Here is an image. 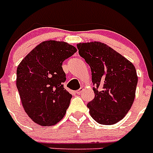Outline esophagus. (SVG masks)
Masks as SVG:
<instances>
[{"label":"esophagus","mask_w":153,"mask_h":153,"mask_svg":"<svg viewBox=\"0 0 153 153\" xmlns=\"http://www.w3.org/2000/svg\"><path fill=\"white\" fill-rule=\"evenodd\" d=\"M83 87H80V88H79L77 91L76 92V93L77 95H80L81 93H82V91H83Z\"/></svg>","instance_id":"1"}]
</instances>
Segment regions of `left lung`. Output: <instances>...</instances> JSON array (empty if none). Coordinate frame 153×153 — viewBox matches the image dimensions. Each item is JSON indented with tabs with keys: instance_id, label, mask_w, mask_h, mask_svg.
Listing matches in <instances>:
<instances>
[{
	"instance_id": "1",
	"label": "left lung",
	"mask_w": 153,
	"mask_h": 153,
	"mask_svg": "<svg viewBox=\"0 0 153 153\" xmlns=\"http://www.w3.org/2000/svg\"><path fill=\"white\" fill-rule=\"evenodd\" d=\"M79 54L90 66L95 97L88 102L90 114L102 125L124 118L132 106L138 83L130 61L100 42L76 44Z\"/></svg>"
}]
</instances>
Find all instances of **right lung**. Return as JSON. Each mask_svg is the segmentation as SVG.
Listing matches in <instances>:
<instances>
[{"label": "right lung", "mask_w": 153, "mask_h": 153, "mask_svg": "<svg viewBox=\"0 0 153 153\" xmlns=\"http://www.w3.org/2000/svg\"><path fill=\"white\" fill-rule=\"evenodd\" d=\"M76 49L63 41L47 40L36 46L17 69V88L28 117L40 126H53L63 118L72 95L63 83V62Z\"/></svg>", "instance_id": "1"}]
</instances>
